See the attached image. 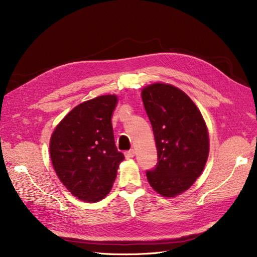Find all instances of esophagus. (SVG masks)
I'll return each instance as SVG.
<instances>
[{
  "instance_id": "34e87169",
  "label": "esophagus",
  "mask_w": 257,
  "mask_h": 257,
  "mask_svg": "<svg viewBox=\"0 0 257 257\" xmlns=\"http://www.w3.org/2000/svg\"><path fill=\"white\" fill-rule=\"evenodd\" d=\"M124 154H125V158H126V159H132V158H134L135 151H134V149H131V150L126 151Z\"/></svg>"
}]
</instances>
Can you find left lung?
Instances as JSON below:
<instances>
[{
  "mask_svg": "<svg viewBox=\"0 0 257 257\" xmlns=\"http://www.w3.org/2000/svg\"><path fill=\"white\" fill-rule=\"evenodd\" d=\"M158 163L147 170L153 190L174 197L188 190L203 173L209 153V136L200 111L184 92L164 83L143 90Z\"/></svg>",
  "mask_w": 257,
  "mask_h": 257,
  "instance_id": "8db88e82",
  "label": "left lung"
}]
</instances>
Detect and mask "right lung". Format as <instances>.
<instances>
[{"mask_svg":"<svg viewBox=\"0 0 257 257\" xmlns=\"http://www.w3.org/2000/svg\"><path fill=\"white\" fill-rule=\"evenodd\" d=\"M115 105V95L87 100L68 112L51 136L53 168L66 189L83 201L94 203L110 192L124 160L113 137Z\"/></svg>","mask_w":257,"mask_h":257,"instance_id":"add662e5","label":"right lung"}]
</instances>
